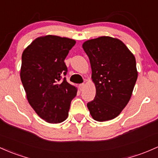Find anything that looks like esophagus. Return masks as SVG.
I'll use <instances>...</instances> for the list:
<instances>
[{"instance_id":"obj_1","label":"esophagus","mask_w":158,"mask_h":158,"mask_svg":"<svg viewBox=\"0 0 158 158\" xmlns=\"http://www.w3.org/2000/svg\"><path fill=\"white\" fill-rule=\"evenodd\" d=\"M84 87H85V84H79V89H80V90H81V91H82L83 89H84Z\"/></svg>"}]
</instances>
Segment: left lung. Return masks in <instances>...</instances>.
Wrapping results in <instances>:
<instances>
[{"mask_svg":"<svg viewBox=\"0 0 158 158\" xmlns=\"http://www.w3.org/2000/svg\"><path fill=\"white\" fill-rule=\"evenodd\" d=\"M83 48L90 62L96 91L88 109L97 121L112 120L132 96L138 77L135 56L121 40L108 36L86 40Z\"/></svg>","mask_w":158,"mask_h":158,"instance_id":"8db88e82","label":"left lung"}]
</instances>
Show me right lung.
<instances>
[{
	"label": "right lung",
	"mask_w": 158,
	"mask_h": 158,
	"mask_svg": "<svg viewBox=\"0 0 158 158\" xmlns=\"http://www.w3.org/2000/svg\"><path fill=\"white\" fill-rule=\"evenodd\" d=\"M75 44L72 39L47 35L35 39L22 55L20 77L27 99L47 123L64 121L77 95V88L62 78L68 72L64 60Z\"/></svg>",
	"instance_id": "right-lung-1"
}]
</instances>
